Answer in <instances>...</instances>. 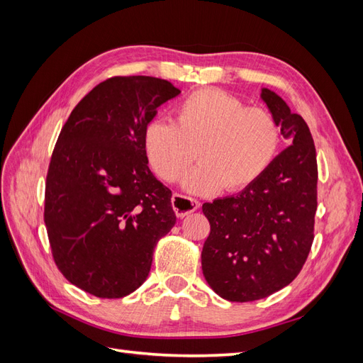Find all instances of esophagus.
<instances>
[{
    "mask_svg": "<svg viewBox=\"0 0 363 363\" xmlns=\"http://www.w3.org/2000/svg\"><path fill=\"white\" fill-rule=\"evenodd\" d=\"M171 203H172V208H174L175 215H177L179 218L188 216L189 213L199 211L201 206L200 201H196L194 199H188V196L180 195V194H174L171 199Z\"/></svg>",
    "mask_w": 363,
    "mask_h": 363,
    "instance_id": "1",
    "label": "esophagus"
}]
</instances>
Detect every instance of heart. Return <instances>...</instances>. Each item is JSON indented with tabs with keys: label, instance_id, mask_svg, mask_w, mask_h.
<instances>
[{
	"label": "heart",
	"instance_id": "heart-1",
	"mask_svg": "<svg viewBox=\"0 0 363 363\" xmlns=\"http://www.w3.org/2000/svg\"><path fill=\"white\" fill-rule=\"evenodd\" d=\"M280 147V128L267 108L245 104L219 89H199L175 107V123L155 119L145 127L144 150L151 169L192 194L240 191L268 171Z\"/></svg>",
	"mask_w": 363,
	"mask_h": 363
}]
</instances>
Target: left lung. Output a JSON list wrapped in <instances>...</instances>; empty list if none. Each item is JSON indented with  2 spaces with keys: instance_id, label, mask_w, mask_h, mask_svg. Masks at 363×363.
<instances>
[{
  "instance_id": "1",
  "label": "left lung",
  "mask_w": 363,
  "mask_h": 363,
  "mask_svg": "<svg viewBox=\"0 0 363 363\" xmlns=\"http://www.w3.org/2000/svg\"><path fill=\"white\" fill-rule=\"evenodd\" d=\"M260 98L288 147L248 188L203 204L211 223L204 279L221 298L239 303L288 286L313 242L318 167L311 130L276 92L263 87Z\"/></svg>"
}]
</instances>
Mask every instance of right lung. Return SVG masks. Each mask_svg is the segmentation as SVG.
<instances>
[{"instance_id":"obj_1","label":"right lung","mask_w":363,"mask_h":363,"mask_svg":"<svg viewBox=\"0 0 363 363\" xmlns=\"http://www.w3.org/2000/svg\"><path fill=\"white\" fill-rule=\"evenodd\" d=\"M180 89L147 75L112 77L75 106L54 147L45 219L68 281L123 298L148 277L152 251L175 224L171 191L148 168L144 131Z\"/></svg>"}]
</instances>
